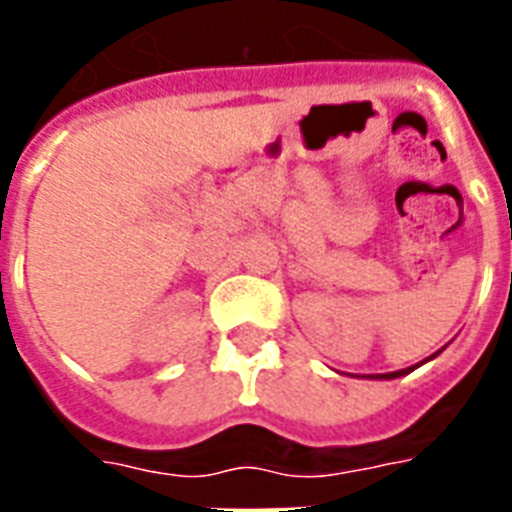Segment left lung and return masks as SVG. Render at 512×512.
Wrapping results in <instances>:
<instances>
[{
    "label": "left lung",
    "mask_w": 512,
    "mask_h": 512,
    "mask_svg": "<svg viewBox=\"0 0 512 512\" xmlns=\"http://www.w3.org/2000/svg\"><path fill=\"white\" fill-rule=\"evenodd\" d=\"M414 369V366H412ZM412 369H401V372H388V374H377V377H380V380H393V377H401V374H406V372H412Z\"/></svg>",
    "instance_id": "1"
}]
</instances>
